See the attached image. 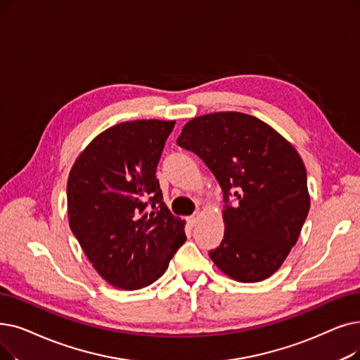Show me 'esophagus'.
Masks as SVG:
<instances>
[{"label": "esophagus", "instance_id": "1", "mask_svg": "<svg viewBox=\"0 0 360 360\" xmlns=\"http://www.w3.org/2000/svg\"><path fill=\"white\" fill-rule=\"evenodd\" d=\"M200 217H201V212H194L190 217H188V222H190V225L191 226H194V225H197V222L200 221Z\"/></svg>", "mask_w": 360, "mask_h": 360}]
</instances>
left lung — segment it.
Returning <instances> with one entry per match:
<instances>
[{
	"label": "left lung",
	"instance_id": "left-lung-1",
	"mask_svg": "<svg viewBox=\"0 0 360 360\" xmlns=\"http://www.w3.org/2000/svg\"><path fill=\"white\" fill-rule=\"evenodd\" d=\"M176 144L205 162L224 193L225 233L210 259L240 283L269 278L297 243L310 207L299 153L269 124L237 112L190 120Z\"/></svg>",
	"mask_w": 360,
	"mask_h": 360
}]
</instances>
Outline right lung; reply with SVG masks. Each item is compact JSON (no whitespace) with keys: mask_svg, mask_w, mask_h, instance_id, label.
<instances>
[{"mask_svg":"<svg viewBox=\"0 0 360 360\" xmlns=\"http://www.w3.org/2000/svg\"><path fill=\"white\" fill-rule=\"evenodd\" d=\"M174 127L154 119L115 124L92 139L69 174L70 229L92 266L117 288L154 283L186 240L155 178Z\"/></svg>","mask_w":360,"mask_h":360,"instance_id":"1","label":"right lung"}]
</instances>
